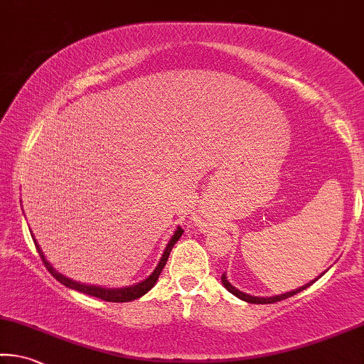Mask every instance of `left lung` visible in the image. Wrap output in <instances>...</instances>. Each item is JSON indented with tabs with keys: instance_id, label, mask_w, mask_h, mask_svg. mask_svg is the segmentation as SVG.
Returning <instances> with one entry per match:
<instances>
[{
	"instance_id": "left-lung-1",
	"label": "left lung",
	"mask_w": 364,
	"mask_h": 364,
	"mask_svg": "<svg viewBox=\"0 0 364 364\" xmlns=\"http://www.w3.org/2000/svg\"><path fill=\"white\" fill-rule=\"evenodd\" d=\"M321 277V275H319ZM319 277H317V279H319ZM316 279V280H317ZM316 280H313V282H309V284H306L304 287H299V288H296V290H293V291H288V293H285V295H279V296H272V298H257V296H251V295H246V293H243V291H240V290H236V288L230 284V282L227 280V277H225V274L222 275V282H223V287L227 288V290L230 291V293H233L235 296H238L240 299H245V301H247V303H256V304H270V303H277V301H282V299H285V298H290V296H293V295H296V293H299V291H303L304 288H308L311 284H314Z\"/></svg>"
}]
</instances>
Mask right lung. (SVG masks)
I'll use <instances>...</instances> for the list:
<instances>
[{"label":"right lung","instance_id":"1","mask_svg":"<svg viewBox=\"0 0 364 364\" xmlns=\"http://www.w3.org/2000/svg\"><path fill=\"white\" fill-rule=\"evenodd\" d=\"M183 232H184L183 228H178L176 232H175V235L171 236L170 243L166 245V247H165V252H164V256H161L159 265H157V267H155L154 272H152L151 275H149L146 280H142L141 284L132 285V287L117 288V290H114V288H113V290H108V288L92 287V285H82V284H77V282H74V280H71V279H66V277H63L61 274H58L56 270H55L53 267H51V265L48 264V261H47V259H45V256H43L42 250H40V247H38L37 241H36V247H37V251H38L40 257H42V261H43V264H45V267L48 269V272H50L51 275H53L55 279H56L58 282H60V284H63L65 287H69V288H74V290H77V291H80V293H85V295L95 296V298H100V299H103V301L126 303V301H132V299H137V298H141L142 295H146V293H147L149 290H151V288L155 285V282L159 280V275H160V272H161V270H164L166 261H168V256H170V252H171V247L175 246L176 241L181 238Z\"/></svg>","mask_w":364,"mask_h":364}]
</instances>
